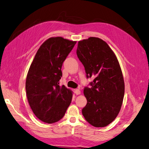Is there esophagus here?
<instances>
[{
	"instance_id": "34e87169",
	"label": "esophagus",
	"mask_w": 149,
	"mask_h": 149,
	"mask_svg": "<svg viewBox=\"0 0 149 149\" xmlns=\"http://www.w3.org/2000/svg\"><path fill=\"white\" fill-rule=\"evenodd\" d=\"M74 93H75L76 95H79L81 94V91H80L79 89H76L74 90Z\"/></svg>"
}]
</instances>
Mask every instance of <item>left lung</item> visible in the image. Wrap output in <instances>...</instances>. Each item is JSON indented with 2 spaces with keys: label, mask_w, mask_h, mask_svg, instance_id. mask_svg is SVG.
I'll use <instances>...</instances> for the list:
<instances>
[{
  "label": "left lung",
  "mask_w": 149,
  "mask_h": 149,
  "mask_svg": "<svg viewBox=\"0 0 149 149\" xmlns=\"http://www.w3.org/2000/svg\"><path fill=\"white\" fill-rule=\"evenodd\" d=\"M77 55L87 78L94 77L84 94L87 104L82 110L86 120L95 127H104L119 113L123 103L125 83L116 56L104 41L96 37L79 41Z\"/></svg>",
  "instance_id": "obj_1"
}]
</instances>
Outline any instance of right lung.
Returning <instances> with one entry per match:
<instances>
[{"label": "right lung", "instance_id": "right-lung-1", "mask_svg": "<svg viewBox=\"0 0 149 149\" xmlns=\"http://www.w3.org/2000/svg\"><path fill=\"white\" fill-rule=\"evenodd\" d=\"M76 42L62 37L46 40L37 51L26 81V91L33 112L41 121L53 123L63 117L72 98V91L60 86L63 62Z\"/></svg>", "mask_w": 149, "mask_h": 149}]
</instances>
